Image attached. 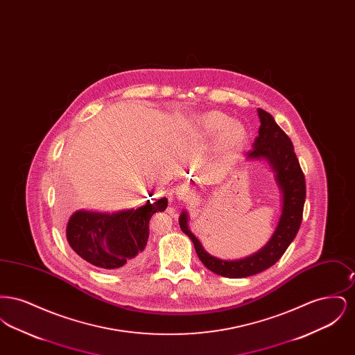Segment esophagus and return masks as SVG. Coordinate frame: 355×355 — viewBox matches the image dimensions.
<instances>
[{"mask_svg": "<svg viewBox=\"0 0 355 355\" xmlns=\"http://www.w3.org/2000/svg\"><path fill=\"white\" fill-rule=\"evenodd\" d=\"M174 193H175L177 198H178L180 201H184V202L191 200V198H194V191H193L189 186H177L175 190H174Z\"/></svg>", "mask_w": 355, "mask_h": 355, "instance_id": "34e87169", "label": "esophagus"}]
</instances>
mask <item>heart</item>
Instances as JSON below:
<instances>
[{
    "label": "heart",
    "mask_w": 355,
    "mask_h": 355,
    "mask_svg": "<svg viewBox=\"0 0 355 355\" xmlns=\"http://www.w3.org/2000/svg\"><path fill=\"white\" fill-rule=\"evenodd\" d=\"M191 125L196 132L206 138L218 137V148L227 154L239 152L248 142V130L222 112L214 110L194 116Z\"/></svg>",
    "instance_id": "obj_1"
}]
</instances>
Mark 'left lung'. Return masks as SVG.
<instances>
[{
  "label": "left lung",
  "mask_w": 355,
  "mask_h": 355,
  "mask_svg": "<svg viewBox=\"0 0 355 355\" xmlns=\"http://www.w3.org/2000/svg\"><path fill=\"white\" fill-rule=\"evenodd\" d=\"M257 112L261 125L254 139L253 149L246 153V159L268 161L282 193L281 217L269 242L261 250L246 258L234 261L220 259L207 253L201 242L189 230V216L185 210L180 216V226L193 241L201 262L209 270L226 278H245L269 269L286 252L302 222L306 182L294 146L271 114L263 109H258Z\"/></svg>",
  "instance_id": "obj_1"
}]
</instances>
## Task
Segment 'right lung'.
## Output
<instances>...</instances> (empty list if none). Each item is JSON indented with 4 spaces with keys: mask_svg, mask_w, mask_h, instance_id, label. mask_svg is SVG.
Wrapping results in <instances>:
<instances>
[{
    "mask_svg": "<svg viewBox=\"0 0 355 355\" xmlns=\"http://www.w3.org/2000/svg\"><path fill=\"white\" fill-rule=\"evenodd\" d=\"M166 207L168 198H161L117 213L78 210L69 218L67 239L70 248L90 265L102 270H129L146 257L153 214Z\"/></svg>",
    "mask_w": 355,
    "mask_h": 355,
    "instance_id": "1",
    "label": "right lung"
}]
</instances>
